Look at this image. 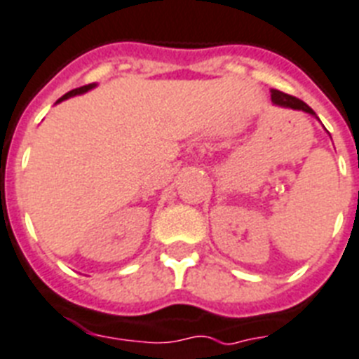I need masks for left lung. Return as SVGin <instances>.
<instances>
[{
	"instance_id": "1",
	"label": "left lung",
	"mask_w": 359,
	"mask_h": 359,
	"mask_svg": "<svg viewBox=\"0 0 359 359\" xmlns=\"http://www.w3.org/2000/svg\"><path fill=\"white\" fill-rule=\"evenodd\" d=\"M271 101H273V104H276V107H284V109H293V110H302V112L310 114V116H316V112H313V110H311L310 107L304 103V101L293 97V95L284 94V92H280V90H271ZM316 118H317V116H316Z\"/></svg>"
}]
</instances>
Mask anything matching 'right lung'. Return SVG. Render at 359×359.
Listing matches in <instances>:
<instances>
[{
	"label": "right lung",
	"instance_id": "right-lung-1",
	"mask_svg": "<svg viewBox=\"0 0 359 359\" xmlns=\"http://www.w3.org/2000/svg\"><path fill=\"white\" fill-rule=\"evenodd\" d=\"M97 84L92 83V84H86V86H81V88H75L72 90V92H68V94H64L62 97L58 99L57 103H60V101H64V99H69V97H74V95H81V94H86V92H90L92 88H95Z\"/></svg>",
	"mask_w": 359,
	"mask_h": 359
}]
</instances>
